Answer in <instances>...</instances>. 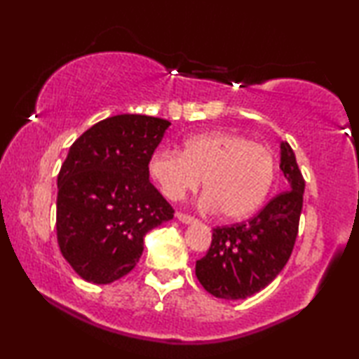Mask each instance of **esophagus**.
Here are the masks:
<instances>
[{
    "label": "esophagus",
    "mask_w": 359,
    "mask_h": 359,
    "mask_svg": "<svg viewBox=\"0 0 359 359\" xmlns=\"http://www.w3.org/2000/svg\"><path fill=\"white\" fill-rule=\"evenodd\" d=\"M175 217H177V220H180L182 224H195V222H196V219L193 217V215L184 214V212H177V214H175Z\"/></svg>",
    "instance_id": "esophagus-1"
}]
</instances>
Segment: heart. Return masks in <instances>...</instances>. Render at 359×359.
I'll use <instances>...</instances> for the list:
<instances>
[{"instance_id":"obj_1","label":"heart","mask_w":359,"mask_h":359,"mask_svg":"<svg viewBox=\"0 0 359 359\" xmlns=\"http://www.w3.org/2000/svg\"><path fill=\"white\" fill-rule=\"evenodd\" d=\"M275 155L269 147L240 134H198L180 153L159 150L149 163L150 177L170 201H180L201 184L203 206L238 220L260 208L275 180Z\"/></svg>"}]
</instances>
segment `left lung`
<instances>
[{"label":"left lung","instance_id":"8db88e82","mask_svg":"<svg viewBox=\"0 0 359 359\" xmlns=\"http://www.w3.org/2000/svg\"><path fill=\"white\" fill-rule=\"evenodd\" d=\"M280 168L286 191L248 222L215 226L208 254L196 260V278L214 297L238 300L262 291L291 257L304 204L305 180L287 142H281Z\"/></svg>","mask_w":359,"mask_h":359}]
</instances>
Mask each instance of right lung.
<instances>
[{
    "label": "right lung",
    "instance_id": "obj_1",
    "mask_svg": "<svg viewBox=\"0 0 359 359\" xmlns=\"http://www.w3.org/2000/svg\"><path fill=\"white\" fill-rule=\"evenodd\" d=\"M169 121L102 119L73 142L57 175V243L83 280L108 284L137 265L144 238L174 217L150 182L149 163Z\"/></svg>",
    "mask_w": 359,
    "mask_h": 359
}]
</instances>
